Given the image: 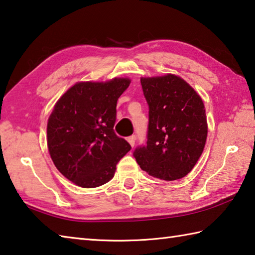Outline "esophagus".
<instances>
[{"instance_id": "obj_1", "label": "esophagus", "mask_w": 255, "mask_h": 255, "mask_svg": "<svg viewBox=\"0 0 255 255\" xmlns=\"http://www.w3.org/2000/svg\"><path fill=\"white\" fill-rule=\"evenodd\" d=\"M127 140H128V142H129V143H130V146H131V147H133V146H135L136 136H135V135H132V136H129V137L127 138Z\"/></svg>"}]
</instances>
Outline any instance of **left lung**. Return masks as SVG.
Returning a JSON list of instances; mask_svg holds the SVG:
<instances>
[{
    "label": "left lung",
    "mask_w": 255,
    "mask_h": 255,
    "mask_svg": "<svg viewBox=\"0 0 255 255\" xmlns=\"http://www.w3.org/2000/svg\"><path fill=\"white\" fill-rule=\"evenodd\" d=\"M149 107L147 143L133 151L138 165L152 177L175 180L186 176L200 158L207 120L200 95L175 75L141 78Z\"/></svg>",
    "instance_id": "obj_1"
}]
</instances>
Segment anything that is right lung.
Instances as JSON below:
<instances>
[{
    "mask_svg": "<svg viewBox=\"0 0 255 255\" xmlns=\"http://www.w3.org/2000/svg\"><path fill=\"white\" fill-rule=\"evenodd\" d=\"M129 85L128 78L77 82L54 105L47 126L50 156L59 172L78 186L108 183L116 165L131 149L114 130L118 98Z\"/></svg>",
    "mask_w": 255,
    "mask_h": 255,
    "instance_id": "obj_1",
    "label": "right lung"
}]
</instances>
